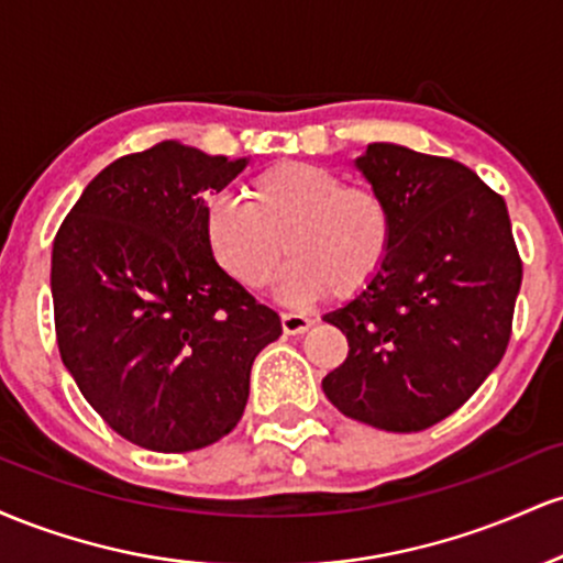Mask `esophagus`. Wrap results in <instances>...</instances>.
<instances>
[{
  "instance_id": "esophagus-1",
  "label": "esophagus",
  "mask_w": 563,
  "mask_h": 563,
  "mask_svg": "<svg viewBox=\"0 0 563 563\" xmlns=\"http://www.w3.org/2000/svg\"><path fill=\"white\" fill-rule=\"evenodd\" d=\"M283 331L288 335H299V333H307L309 328H312V320L307 318V314H294V312H283Z\"/></svg>"
}]
</instances>
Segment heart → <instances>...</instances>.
I'll use <instances>...</instances> for the list:
<instances>
[{"mask_svg": "<svg viewBox=\"0 0 563 563\" xmlns=\"http://www.w3.org/2000/svg\"><path fill=\"white\" fill-rule=\"evenodd\" d=\"M243 192L249 203L230 192L211 196L203 219L217 264L241 286H267L283 251L290 262L277 296L288 303L314 301L328 290L349 299L384 267L394 222L371 187L344 185L309 161H277L254 174Z\"/></svg>", "mask_w": 563, "mask_h": 563, "instance_id": "heart-1", "label": "heart"}]
</instances>
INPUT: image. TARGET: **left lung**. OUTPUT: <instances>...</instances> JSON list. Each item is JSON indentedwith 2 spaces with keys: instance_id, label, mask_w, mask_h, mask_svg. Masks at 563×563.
<instances>
[{
  "instance_id": "obj_1",
  "label": "left lung",
  "mask_w": 563,
  "mask_h": 563,
  "mask_svg": "<svg viewBox=\"0 0 563 563\" xmlns=\"http://www.w3.org/2000/svg\"><path fill=\"white\" fill-rule=\"evenodd\" d=\"M354 166L386 200L384 267L325 322L349 341L322 391L354 421L423 431L455 412L506 354L521 288L506 200L468 166L373 142Z\"/></svg>"
}]
</instances>
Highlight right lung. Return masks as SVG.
<instances>
[{
	"label": "right lung",
	"mask_w": 563,
	"mask_h": 563,
	"mask_svg": "<svg viewBox=\"0 0 563 563\" xmlns=\"http://www.w3.org/2000/svg\"><path fill=\"white\" fill-rule=\"evenodd\" d=\"M245 164L161 142L97 174L55 235L63 365L102 421L145 450L230 434L256 354L283 333L206 243V196Z\"/></svg>",
	"instance_id": "1"
}]
</instances>
